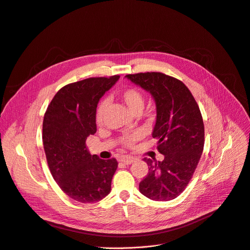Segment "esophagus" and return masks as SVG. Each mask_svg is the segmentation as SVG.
I'll list each match as a JSON object with an SVG mask.
<instances>
[{
    "mask_svg": "<svg viewBox=\"0 0 250 250\" xmlns=\"http://www.w3.org/2000/svg\"><path fill=\"white\" fill-rule=\"evenodd\" d=\"M135 158L132 157V156H123L122 158H121V162H123V163H125V165H130L131 163H134L135 162Z\"/></svg>",
    "mask_w": 250,
    "mask_h": 250,
    "instance_id": "1",
    "label": "esophagus"
}]
</instances>
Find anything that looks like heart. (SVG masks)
<instances>
[{"mask_svg":"<svg viewBox=\"0 0 250 250\" xmlns=\"http://www.w3.org/2000/svg\"><path fill=\"white\" fill-rule=\"evenodd\" d=\"M120 96L132 113L138 111V110H142L144 108L145 98H144L143 93L139 89H137L135 87L125 88L120 92ZM107 106H108V101L106 98L103 99V101H101V103L98 104L96 110H95V123L96 124L101 125L104 122V114H105ZM141 137H142L141 132H136V134H134V135L125 136L123 139V144L126 146H131L135 144V142L138 141Z\"/></svg>","mask_w":250,"mask_h":250,"instance_id":"b5f03b06","label":"heart"}]
</instances>
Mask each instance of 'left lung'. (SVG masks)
Segmentation results:
<instances>
[{"mask_svg":"<svg viewBox=\"0 0 250 250\" xmlns=\"http://www.w3.org/2000/svg\"><path fill=\"white\" fill-rule=\"evenodd\" d=\"M154 97L157 120L153 138L163 161L146 159L148 173L140 192L155 201H169L184 191L200 161L204 147V124L189 88L181 80L161 72L125 75Z\"/></svg>","mask_w":250,"mask_h":250,"instance_id":"left-lung-1","label":"left lung"}]
</instances>
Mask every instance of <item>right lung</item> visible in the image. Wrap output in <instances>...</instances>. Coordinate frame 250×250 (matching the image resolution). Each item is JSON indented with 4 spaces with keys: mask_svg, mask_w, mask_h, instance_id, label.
<instances>
[{
    "mask_svg": "<svg viewBox=\"0 0 250 250\" xmlns=\"http://www.w3.org/2000/svg\"><path fill=\"white\" fill-rule=\"evenodd\" d=\"M120 75L91 77L63 86L47 107L43 146L48 167L61 190L81 203L107 196L118 161L90 155L86 139L96 132L95 110L101 97Z\"/></svg>",
    "mask_w": 250,
    "mask_h": 250,
    "instance_id": "obj_1",
    "label": "right lung"
}]
</instances>
